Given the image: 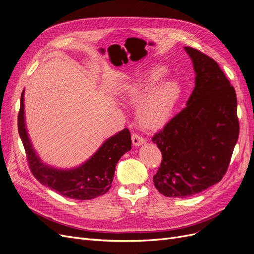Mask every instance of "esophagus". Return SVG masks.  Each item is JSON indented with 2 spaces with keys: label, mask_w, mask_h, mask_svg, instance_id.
I'll list each match as a JSON object with an SVG mask.
<instances>
[{
  "label": "esophagus",
  "mask_w": 254,
  "mask_h": 254,
  "mask_svg": "<svg viewBox=\"0 0 254 254\" xmlns=\"http://www.w3.org/2000/svg\"><path fill=\"white\" fill-rule=\"evenodd\" d=\"M131 141H133V144L135 146H140L143 144V143H145V139L138 134L131 135Z\"/></svg>",
  "instance_id": "1"
}]
</instances>
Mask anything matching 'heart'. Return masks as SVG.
<instances>
[{"label":"heart","instance_id":"b5f03b06","mask_svg":"<svg viewBox=\"0 0 254 254\" xmlns=\"http://www.w3.org/2000/svg\"><path fill=\"white\" fill-rule=\"evenodd\" d=\"M167 70L157 67L142 74L131 83L128 98L139 102L137 119L139 125L147 130H157L171 120L174 110L183 96V87L176 80L162 81Z\"/></svg>","mask_w":254,"mask_h":254}]
</instances>
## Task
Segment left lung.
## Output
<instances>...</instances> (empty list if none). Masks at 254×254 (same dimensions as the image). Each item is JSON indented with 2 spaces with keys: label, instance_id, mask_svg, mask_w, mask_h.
Returning a JSON list of instances; mask_svg holds the SVG:
<instances>
[{
  "label": "left lung",
  "instance_id": "8db88e82",
  "mask_svg": "<svg viewBox=\"0 0 254 254\" xmlns=\"http://www.w3.org/2000/svg\"><path fill=\"white\" fill-rule=\"evenodd\" d=\"M196 73L187 107L151 138L162 152L153 175L157 190L185 198L219 183L239 138L237 94L219 64L186 47Z\"/></svg>",
  "mask_w": 254,
  "mask_h": 254
}]
</instances>
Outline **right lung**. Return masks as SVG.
Segmentation results:
<instances>
[{"instance_id":"add662e5","label":"right lung","mask_w":254,"mask_h":254,"mask_svg":"<svg viewBox=\"0 0 254 254\" xmlns=\"http://www.w3.org/2000/svg\"><path fill=\"white\" fill-rule=\"evenodd\" d=\"M17 126L33 176L43 186L72 199H92L107 193L112 186L117 162L131 148L130 133L125 128L109 138L81 167L72 170H57L41 163L32 148L25 127L24 91L20 96Z\"/></svg>"}]
</instances>
